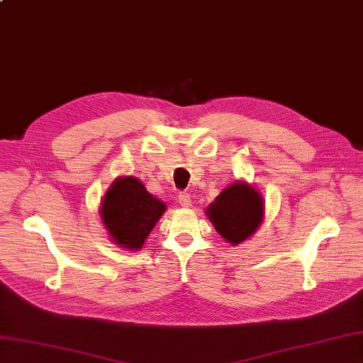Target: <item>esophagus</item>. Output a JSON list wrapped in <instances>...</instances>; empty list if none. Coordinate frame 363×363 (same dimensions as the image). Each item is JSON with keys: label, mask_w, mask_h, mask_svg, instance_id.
Returning <instances> with one entry per match:
<instances>
[{"label": "esophagus", "mask_w": 363, "mask_h": 363, "mask_svg": "<svg viewBox=\"0 0 363 363\" xmlns=\"http://www.w3.org/2000/svg\"><path fill=\"white\" fill-rule=\"evenodd\" d=\"M179 203L183 206V208H189L191 206V196L188 192H182L179 196Z\"/></svg>", "instance_id": "esophagus-1"}]
</instances>
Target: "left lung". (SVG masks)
<instances>
[{
    "label": "left lung",
    "mask_w": 363,
    "mask_h": 363,
    "mask_svg": "<svg viewBox=\"0 0 363 363\" xmlns=\"http://www.w3.org/2000/svg\"><path fill=\"white\" fill-rule=\"evenodd\" d=\"M216 231L237 246L250 240L264 218V200L254 184L238 180L229 184L206 208Z\"/></svg>",
    "instance_id": "obj_1"
}]
</instances>
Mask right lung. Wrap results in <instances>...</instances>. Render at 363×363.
<instances>
[{
  "mask_svg": "<svg viewBox=\"0 0 363 363\" xmlns=\"http://www.w3.org/2000/svg\"><path fill=\"white\" fill-rule=\"evenodd\" d=\"M166 205L132 175L115 179L106 191L100 218L111 242L128 251H140L162 218Z\"/></svg>",
  "mask_w": 363,
  "mask_h": 363,
  "instance_id": "right-lung-1",
  "label": "right lung"
}]
</instances>
